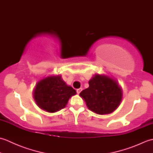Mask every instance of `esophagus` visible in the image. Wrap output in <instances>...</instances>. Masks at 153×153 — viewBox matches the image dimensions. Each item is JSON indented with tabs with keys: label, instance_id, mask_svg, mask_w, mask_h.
<instances>
[{
	"label": "esophagus",
	"instance_id": "34e87169",
	"mask_svg": "<svg viewBox=\"0 0 153 153\" xmlns=\"http://www.w3.org/2000/svg\"><path fill=\"white\" fill-rule=\"evenodd\" d=\"M82 91V88L77 89V91H77V94H79V93H81V91Z\"/></svg>",
	"mask_w": 153,
	"mask_h": 153
}]
</instances>
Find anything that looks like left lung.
I'll use <instances>...</instances> for the list:
<instances>
[{
    "mask_svg": "<svg viewBox=\"0 0 153 153\" xmlns=\"http://www.w3.org/2000/svg\"><path fill=\"white\" fill-rule=\"evenodd\" d=\"M89 85L79 96L91 111L103 115L117 109L122 101V91L116 80L105 75L95 74L89 80Z\"/></svg>",
    "mask_w": 153,
    "mask_h": 153,
    "instance_id": "obj_1",
    "label": "left lung"
}]
</instances>
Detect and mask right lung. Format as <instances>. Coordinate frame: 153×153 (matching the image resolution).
Segmentation results:
<instances>
[{
    "label": "right lung",
    "instance_id": "right-lung-1",
    "mask_svg": "<svg viewBox=\"0 0 153 153\" xmlns=\"http://www.w3.org/2000/svg\"><path fill=\"white\" fill-rule=\"evenodd\" d=\"M76 94V90L67 85L61 76H51L37 83L33 98L41 109L53 113L65 108L69 99Z\"/></svg>",
    "mask_w": 153,
    "mask_h": 153
}]
</instances>
